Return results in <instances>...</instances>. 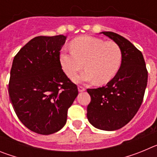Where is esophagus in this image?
Returning <instances> with one entry per match:
<instances>
[{
  "label": "esophagus",
  "instance_id": "1",
  "mask_svg": "<svg viewBox=\"0 0 157 157\" xmlns=\"http://www.w3.org/2000/svg\"><path fill=\"white\" fill-rule=\"evenodd\" d=\"M78 92H84V91L86 90V89L84 88V87L79 86L78 87Z\"/></svg>",
  "mask_w": 157,
  "mask_h": 157
}]
</instances>
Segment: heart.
Listing matches in <instances>:
<instances>
[{
	"label": "heart",
	"instance_id": "1",
	"mask_svg": "<svg viewBox=\"0 0 157 157\" xmlns=\"http://www.w3.org/2000/svg\"><path fill=\"white\" fill-rule=\"evenodd\" d=\"M122 61L123 52L117 43L92 36L78 37L72 41L71 49L64 47L59 52V63L69 78L74 77L84 65L86 67L74 78L76 82H109L120 71Z\"/></svg>",
	"mask_w": 157,
	"mask_h": 157
}]
</instances>
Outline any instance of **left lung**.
<instances>
[{
  "instance_id": "1",
  "label": "left lung",
  "mask_w": 157,
  "mask_h": 157,
  "mask_svg": "<svg viewBox=\"0 0 157 157\" xmlns=\"http://www.w3.org/2000/svg\"><path fill=\"white\" fill-rule=\"evenodd\" d=\"M103 34L120 45L123 61L120 71L105 86L88 89L91 101L87 119L100 130H119L127 124L141 106L148 82L143 55L132 43L114 32Z\"/></svg>"
}]
</instances>
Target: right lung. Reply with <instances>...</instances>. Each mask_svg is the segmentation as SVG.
Here are the masks:
<instances>
[{
    "instance_id": "add662e5",
    "label": "right lung",
    "mask_w": 157,
    "mask_h": 157,
    "mask_svg": "<svg viewBox=\"0 0 157 157\" xmlns=\"http://www.w3.org/2000/svg\"><path fill=\"white\" fill-rule=\"evenodd\" d=\"M66 39L64 35L34 37L12 62L11 103L23 125L37 134L48 135L61 130L78 94L59 63V51Z\"/></svg>"
}]
</instances>
